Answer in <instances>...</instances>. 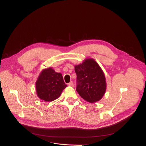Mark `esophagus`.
I'll use <instances>...</instances> for the list:
<instances>
[{"instance_id": "34e87169", "label": "esophagus", "mask_w": 146, "mask_h": 146, "mask_svg": "<svg viewBox=\"0 0 146 146\" xmlns=\"http://www.w3.org/2000/svg\"><path fill=\"white\" fill-rule=\"evenodd\" d=\"M68 85H69V86H70V87H73V86H74V84H73V82L72 81H71L69 83Z\"/></svg>"}]
</instances>
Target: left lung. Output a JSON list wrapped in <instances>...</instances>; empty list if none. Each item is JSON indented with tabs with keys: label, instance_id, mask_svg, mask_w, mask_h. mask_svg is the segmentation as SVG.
Wrapping results in <instances>:
<instances>
[{
	"label": "left lung",
	"instance_id": "8db88e82",
	"mask_svg": "<svg viewBox=\"0 0 146 146\" xmlns=\"http://www.w3.org/2000/svg\"><path fill=\"white\" fill-rule=\"evenodd\" d=\"M76 91L80 96L90 103L100 100L106 90L105 76L97 62L92 58L86 59L76 65Z\"/></svg>",
	"mask_w": 146,
	"mask_h": 146
}]
</instances>
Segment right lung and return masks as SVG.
I'll return each mask as SVG.
<instances>
[{"mask_svg":"<svg viewBox=\"0 0 146 146\" xmlns=\"http://www.w3.org/2000/svg\"><path fill=\"white\" fill-rule=\"evenodd\" d=\"M67 85L63 76L51 68L41 71L36 82L37 96L46 102H51L59 98Z\"/></svg>","mask_w":146,"mask_h":146,"instance_id":"add662e5","label":"right lung"}]
</instances>
